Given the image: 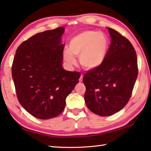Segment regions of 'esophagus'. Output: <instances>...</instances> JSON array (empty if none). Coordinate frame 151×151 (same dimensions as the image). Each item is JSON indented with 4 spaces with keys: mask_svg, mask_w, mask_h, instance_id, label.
Returning <instances> with one entry per match:
<instances>
[{
    "mask_svg": "<svg viewBox=\"0 0 151 151\" xmlns=\"http://www.w3.org/2000/svg\"><path fill=\"white\" fill-rule=\"evenodd\" d=\"M83 78V75H81V76H80V78H79V80H78V81H79V82H82Z\"/></svg>",
    "mask_w": 151,
    "mask_h": 151,
    "instance_id": "34e87169",
    "label": "esophagus"
}]
</instances>
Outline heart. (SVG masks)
<instances>
[{
    "mask_svg": "<svg viewBox=\"0 0 151 151\" xmlns=\"http://www.w3.org/2000/svg\"><path fill=\"white\" fill-rule=\"evenodd\" d=\"M109 46L108 39L104 33L85 31L72 37L69 49H64V61L70 66L75 65V56H79L81 65L87 69L99 67L106 59Z\"/></svg>",
    "mask_w": 151,
    "mask_h": 151,
    "instance_id": "obj_1",
    "label": "heart"
}]
</instances>
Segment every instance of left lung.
Returning a JSON list of instances; mask_svg holds the SVG:
<instances>
[{
    "label": "left lung",
    "instance_id": "left-lung-1",
    "mask_svg": "<svg viewBox=\"0 0 151 151\" xmlns=\"http://www.w3.org/2000/svg\"><path fill=\"white\" fill-rule=\"evenodd\" d=\"M107 29L111 40L106 59L83 77L85 104L91 111L100 116H111L125 107L138 76L133 45L117 31Z\"/></svg>",
    "mask_w": 151,
    "mask_h": 151
}]
</instances>
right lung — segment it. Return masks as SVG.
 <instances>
[{"instance_id":"obj_1","label":"right lung","mask_w":151,"mask_h":151,"mask_svg":"<svg viewBox=\"0 0 151 151\" xmlns=\"http://www.w3.org/2000/svg\"><path fill=\"white\" fill-rule=\"evenodd\" d=\"M64 32L60 27L33 35L18 47L13 60L12 77L19 102L38 119L55 118L63 111L81 76L62 65Z\"/></svg>"}]
</instances>
